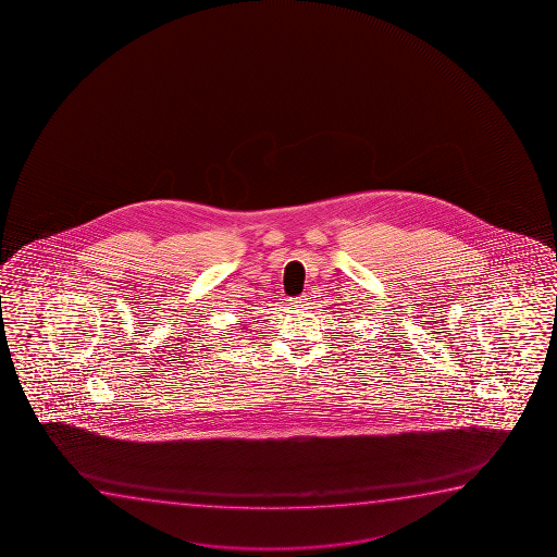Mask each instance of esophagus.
<instances>
[{"label":"esophagus","instance_id":"1","mask_svg":"<svg viewBox=\"0 0 557 557\" xmlns=\"http://www.w3.org/2000/svg\"><path fill=\"white\" fill-rule=\"evenodd\" d=\"M289 302H290V306H295V308H300V306H305L306 298L305 297L290 298Z\"/></svg>","mask_w":557,"mask_h":557}]
</instances>
